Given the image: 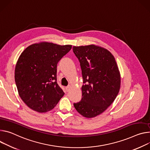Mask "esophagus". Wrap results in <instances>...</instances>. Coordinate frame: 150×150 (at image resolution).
Segmentation results:
<instances>
[{
  "instance_id": "obj_1",
  "label": "esophagus",
  "mask_w": 150,
  "mask_h": 150,
  "mask_svg": "<svg viewBox=\"0 0 150 150\" xmlns=\"http://www.w3.org/2000/svg\"><path fill=\"white\" fill-rule=\"evenodd\" d=\"M71 88V86H67V87H66V91H67V92H69V91H70Z\"/></svg>"
}]
</instances>
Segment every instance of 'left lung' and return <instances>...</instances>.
<instances>
[{
	"mask_svg": "<svg viewBox=\"0 0 150 150\" xmlns=\"http://www.w3.org/2000/svg\"><path fill=\"white\" fill-rule=\"evenodd\" d=\"M83 79L81 101L76 110L86 118L104 112L114 102L120 88L121 76L115 58L107 49L95 45L73 46Z\"/></svg>",
	"mask_w": 150,
	"mask_h": 150,
	"instance_id": "8db88e82",
	"label": "left lung"
}]
</instances>
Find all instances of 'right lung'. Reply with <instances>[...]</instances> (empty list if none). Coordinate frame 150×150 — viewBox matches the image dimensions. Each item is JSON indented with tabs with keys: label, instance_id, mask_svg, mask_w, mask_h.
Segmentation results:
<instances>
[{
	"label": "right lung",
	"instance_id": "obj_1",
	"mask_svg": "<svg viewBox=\"0 0 150 150\" xmlns=\"http://www.w3.org/2000/svg\"><path fill=\"white\" fill-rule=\"evenodd\" d=\"M71 47L42 42L28 46L21 54L15 65V81L20 98L33 110H51L64 96L57 83V67Z\"/></svg>",
	"mask_w": 150,
	"mask_h": 150
}]
</instances>
